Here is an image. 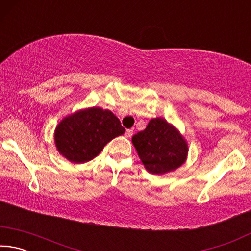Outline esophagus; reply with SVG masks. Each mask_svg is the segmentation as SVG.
Returning a JSON list of instances; mask_svg holds the SVG:
<instances>
[{"instance_id": "obj_1", "label": "esophagus", "mask_w": 251, "mask_h": 251, "mask_svg": "<svg viewBox=\"0 0 251 251\" xmlns=\"http://www.w3.org/2000/svg\"><path fill=\"white\" fill-rule=\"evenodd\" d=\"M125 136L127 138H130L131 136H133V129H127L126 133H125Z\"/></svg>"}]
</instances>
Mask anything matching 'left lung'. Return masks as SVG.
Listing matches in <instances>:
<instances>
[{
    "mask_svg": "<svg viewBox=\"0 0 251 251\" xmlns=\"http://www.w3.org/2000/svg\"><path fill=\"white\" fill-rule=\"evenodd\" d=\"M131 142L146 171L157 175L180 167L188 154L185 138L161 117L151 120L145 129L133 136Z\"/></svg>",
    "mask_w": 251,
    "mask_h": 251,
    "instance_id": "obj_1",
    "label": "left lung"
}]
</instances>
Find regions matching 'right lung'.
I'll use <instances>...</instances> for the list:
<instances>
[{
  "mask_svg": "<svg viewBox=\"0 0 251 251\" xmlns=\"http://www.w3.org/2000/svg\"><path fill=\"white\" fill-rule=\"evenodd\" d=\"M124 133L125 128L110 110L91 107L63 118L55 128L54 141L63 157L82 164L95 158L106 144Z\"/></svg>",
  "mask_w": 251,
  "mask_h": 251,
  "instance_id": "add662e5",
  "label": "right lung"
}]
</instances>
